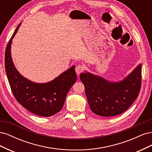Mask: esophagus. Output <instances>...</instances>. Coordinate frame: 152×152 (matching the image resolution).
<instances>
[{"instance_id":"1","label":"esophagus","mask_w":152,"mask_h":152,"mask_svg":"<svg viewBox=\"0 0 152 152\" xmlns=\"http://www.w3.org/2000/svg\"><path fill=\"white\" fill-rule=\"evenodd\" d=\"M84 66H82V65H77L76 67H75V72H76V73H77V74L79 75L80 73H81L82 72H83V71H84Z\"/></svg>"}]
</instances>
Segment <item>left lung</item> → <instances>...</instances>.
<instances>
[{"label":"left lung","instance_id":"left-lung-1","mask_svg":"<svg viewBox=\"0 0 152 152\" xmlns=\"http://www.w3.org/2000/svg\"><path fill=\"white\" fill-rule=\"evenodd\" d=\"M80 79L92 112L102 117L115 116L125 112L139 95L141 64L118 82H111L89 72L82 73Z\"/></svg>","mask_w":152,"mask_h":152}]
</instances>
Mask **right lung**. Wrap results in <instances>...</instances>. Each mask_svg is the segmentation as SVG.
I'll return each mask as SVG.
<instances>
[{
  "instance_id": "obj_1",
  "label": "right lung",
  "mask_w": 152,
  "mask_h": 152,
  "mask_svg": "<svg viewBox=\"0 0 152 152\" xmlns=\"http://www.w3.org/2000/svg\"><path fill=\"white\" fill-rule=\"evenodd\" d=\"M21 23L14 32L6 49L5 68L7 79L18 103L39 116L50 117L61 110L68 92L75 83V66L47 83H35L23 77L15 67L11 55L12 40Z\"/></svg>"
}]
</instances>
